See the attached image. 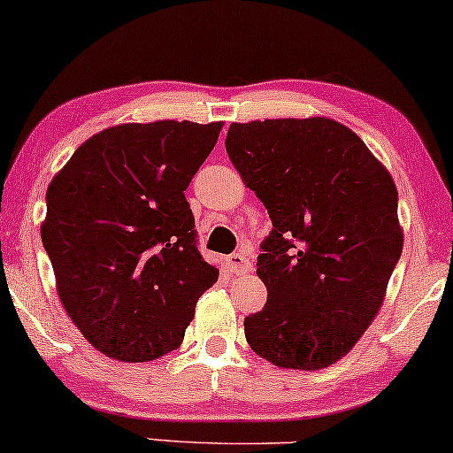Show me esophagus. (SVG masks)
Returning <instances> with one entry per match:
<instances>
[{
    "label": "esophagus",
    "mask_w": 453,
    "mask_h": 453,
    "mask_svg": "<svg viewBox=\"0 0 453 453\" xmlns=\"http://www.w3.org/2000/svg\"><path fill=\"white\" fill-rule=\"evenodd\" d=\"M226 264H228V268H231V273H234V274H248L251 270L250 257L243 254H231L226 257Z\"/></svg>",
    "instance_id": "obj_1"
}]
</instances>
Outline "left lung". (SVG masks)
<instances>
[{
	"label": "left lung",
	"instance_id": "1",
	"mask_svg": "<svg viewBox=\"0 0 453 453\" xmlns=\"http://www.w3.org/2000/svg\"><path fill=\"white\" fill-rule=\"evenodd\" d=\"M225 145L273 220L256 270L268 299L245 339L274 366H331L374 320L402 256L395 183L354 131L322 116L233 122Z\"/></svg>",
	"mask_w": 453,
	"mask_h": 453
}]
</instances>
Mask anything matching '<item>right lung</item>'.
<instances>
[{
    "label": "right lung",
    "instance_id": "obj_1",
    "mask_svg": "<svg viewBox=\"0 0 453 453\" xmlns=\"http://www.w3.org/2000/svg\"><path fill=\"white\" fill-rule=\"evenodd\" d=\"M222 122H128L87 139L47 187L41 241L60 302L93 348L150 362L183 342L219 280L185 189Z\"/></svg>",
    "mask_w": 453,
    "mask_h": 453
}]
</instances>
